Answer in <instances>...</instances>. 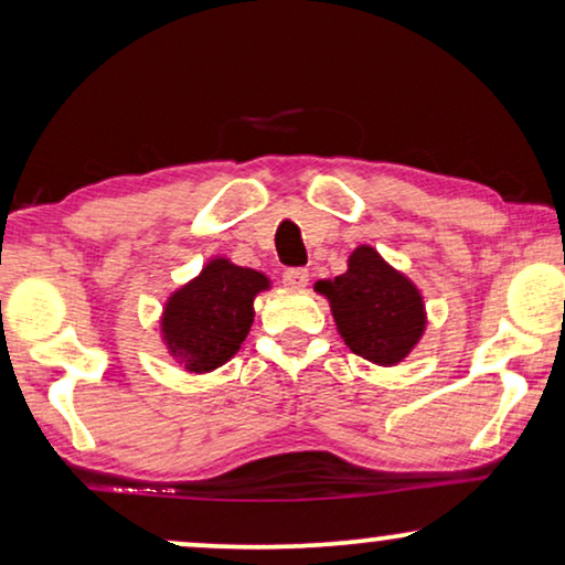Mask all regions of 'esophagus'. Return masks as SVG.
Wrapping results in <instances>:
<instances>
[{
  "instance_id": "esophagus-1",
  "label": "esophagus",
  "mask_w": 565,
  "mask_h": 565,
  "mask_svg": "<svg viewBox=\"0 0 565 565\" xmlns=\"http://www.w3.org/2000/svg\"><path fill=\"white\" fill-rule=\"evenodd\" d=\"M282 282L292 290H303L308 285V269L303 267H290L282 273Z\"/></svg>"
}]
</instances>
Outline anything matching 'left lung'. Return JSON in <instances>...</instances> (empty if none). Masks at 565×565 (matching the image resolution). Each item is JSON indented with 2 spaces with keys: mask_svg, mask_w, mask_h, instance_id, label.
<instances>
[{
  "mask_svg": "<svg viewBox=\"0 0 565 565\" xmlns=\"http://www.w3.org/2000/svg\"><path fill=\"white\" fill-rule=\"evenodd\" d=\"M313 288L329 300L344 344L375 365L404 362L427 329L419 288L367 244L350 254L344 275Z\"/></svg>",
  "mask_w": 565,
  "mask_h": 565,
  "instance_id": "8db88e82",
  "label": "left lung"
}]
</instances>
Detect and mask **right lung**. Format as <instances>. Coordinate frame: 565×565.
Masks as SVG:
<instances>
[{"mask_svg": "<svg viewBox=\"0 0 565 565\" xmlns=\"http://www.w3.org/2000/svg\"><path fill=\"white\" fill-rule=\"evenodd\" d=\"M269 277L215 257L198 277L177 288L161 313V339L188 373L203 375L226 365L242 350L254 323V298Z\"/></svg>", "mask_w": 565, "mask_h": 565, "instance_id": "add662e5", "label": "right lung"}]
</instances>
